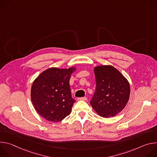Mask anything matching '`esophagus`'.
<instances>
[{"label":"esophagus","instance_id":"34e87169","mask_svg":"<svg viewBox=\"0 0 157 157\" xmlns=\"http://www.w3.org/2000/svg\"><path fill=\"white\" fill-rule=\"evenodd\" d=\"M78 101H86L87 100V98L86 97H82V98H79L78 99Z\"/></svg>","mask_w":157,"mask_h":157}]
</instances>
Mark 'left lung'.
Wrapping results in <instances>:
<instances>
[{"mask_svg": "<svg viewBox=\"0 0 157 157\" xmlns=\"http://www.w3.org/2000/svg\"><path fill=\"white\" fill-rule=\"evenodd\" d=\"M96 90L90 101L93 108L101 117H114L125 107L130 96L127 79L114 67H95Z\"/></svg>", "mask_w": 157, "mask_h": 157, "instance_id": "obj_1", "label": "left lung"}]
</instances>
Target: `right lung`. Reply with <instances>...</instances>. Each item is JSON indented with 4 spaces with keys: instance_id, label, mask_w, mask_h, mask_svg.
I'll return each instance as SVG.
<instances>
[{
    "instance_id": "1",
    "label": "right lung",
    "mask_w": 157,
    "mask_h": 157,
    "mask_svg": "<svg viewBox=\"0 0 157 157\" xmlns=\"http://www.w3.org/2000/svg\"><path fill=\"white\" fill-rule=\"evenodd\" d=\"M76 68H49L33 81L31 99L37 113L48 121L58 122L70 115L75 100L70 79Z\"/></svg>"
}]
</instances>
